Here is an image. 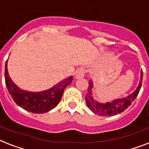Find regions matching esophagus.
<instances>
[{
  "mask_svg": "<svg viewBox=\"0 0 149 149\" xmlns=\"http://www.w3.org/2000/svg\"><path fill=\"white\" fill-rule=\"evenodd\" d=\"M84 75H85V70L83 68H79L78 69L76 72V74H75V77L77 79H81L84 77Z\"/></svg>",
  "mask_w": 149,
  "mask_h": 149,
  "instance_id": "1",
  "label": "esophagus"
}]
</instances>
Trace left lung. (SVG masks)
Here are the masks:
<instances>
[{
	"instance_id": "1",
	"label": "left lung",
	"mask_w": 149,
	"mask_h": 149,
	"mask_svg": "<svg viewBox=\"0 0 149 149\" xmlns=\"http://www.w3.org/2000/svg\"><path fill=\"white\" fill-rule=\"evenodd\" d=\"M142 77H143V72L141 70L139 85L134 93H132L125 98L113 100L112 102H106V103L104 104L100 103V102L94 100L93 97L92 96L91 92L92 88H93V83H92V81H89L88 92H87L86 95V102L88 108L94 113L99 115V116H115V115L123 112L131 105L132 102L135 100V98L137 97L141 87Z\"/></svg>"
}]
</instances>
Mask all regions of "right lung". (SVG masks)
Wrapping results in <instances>:
<instances>
[{
	"label": "right lung",
	"mask_w": 149,
	"mask_h": 149,
	"mask_svg": "<svg viewBox=\"0 0 149 149\" xmlns=\"http://www.w3.org/2000/svg\"><path fill=\"white\" fill-rule=\"evenodd\" d=\"M8 60L5 63V77L6 86L8 88L10 95L14 102L24 109L33 112V113H44L49 110L53 109L60 102L64 89L70 85L72 81V77L66 78L53 88L39 92V93H31L24 91L13 83L9 77L8 71Z\"/></svg>",
	"instance_id": "add662e5"
}]
</instances>
